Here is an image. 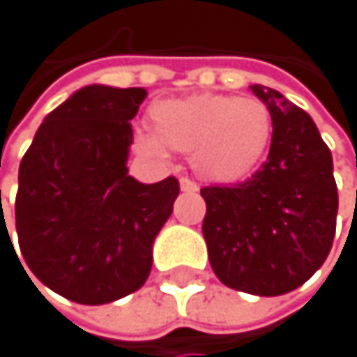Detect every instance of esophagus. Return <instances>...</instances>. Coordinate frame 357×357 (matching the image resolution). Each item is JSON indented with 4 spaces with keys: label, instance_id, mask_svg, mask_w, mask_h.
Returning a JSON list of instances; mask_svg holds the SVG:
<instances>
[{
    "label": "esophagus",
    "instance_id": "esophagus-1",
    "mask_svg": "<svg viewBox=\"0 0 357 357\" xmlns=\"http://www.w3.org/2000/svg\"><path fill=\"white\" fill-rule=\"evenodd\" d=\"M180 188H182V192H199V186L192 180H188V177H182Z\"/></svg>",
    "mask_w": 357,
    "mask_h": 357
}]
</instances>
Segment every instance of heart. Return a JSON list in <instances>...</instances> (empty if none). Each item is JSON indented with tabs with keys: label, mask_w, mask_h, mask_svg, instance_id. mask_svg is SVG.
Wrapping results in <instances>:
<instances>
[{
	"label": "heart",
	"mask_w": 357,
	"mask_h": 357,
	"mask_svg": "<svg viewBox=\"0 0 357 357\" xmlns=\"http://www.w3.org/2000/svg\"><path fill=\"white\" fill-rule=\"evenodd\" d=\"M150 133L137 135V148L152 158H167V148L190 152L199 175L213 184H238L264 162L272 144V114L255 98L192 93L150 104Z\"/></svg>",
	"instance_id": "b5f03b06"
}]
</instances>
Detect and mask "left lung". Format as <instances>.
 Segmentation results:
<instances>
[{
    "label": "left lung",
    "instance_id": "obj_1",
    "mask_svg": "<svg viewBox=\"0 0 357 357\" xmlns=\"http://www.w3.org/2000/svg\"><path fill=\"white\" fill-rule=\"evenodd\" d=\"M272 114L268 160L238 186H209L203 236L230 289L276 297L307 282L331 253L339 195L333 154L314 119L280 91L251 85Z\"/></svg>",
    "mask_w": 357,
    "mask_h": 357
}]
</instances>
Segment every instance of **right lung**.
I'll use <instances>...</instances> for the list:
<instances>
[{"label":"right lung","instance_id":"add662e5","mask_svg":"<svg viewBox=\"0 0 357 357\" xmlns=\"http://www.w3.org/2000/svg\"><path fill=\"white\" fill-rule=\"evenodd\" d=\"M144 98V87L77 89L43 119L20 160L22 257L39 282L75 303L104 305L146 282L154 238L180 195L175 177L142 184L127 173L129 121Z\"/></svg>","mask_w":357,"mask_h":357}]
</instances>
